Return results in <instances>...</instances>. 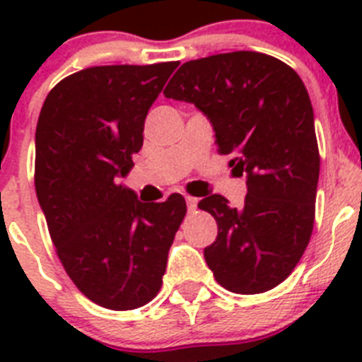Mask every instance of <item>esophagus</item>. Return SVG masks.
Segmentation results:
<instances>
[{
  "label": "esophagus",
  "instance_id": "1",
  "mask_svg": "<svg viewBox=\"0 0 362 362\" xmlns=\"http://www.w3.org/2000/svg\"><path fill=\"white\" fill-rule=\"evenodd\" d=\"M185 199H187V206H188V210H196V206H197V197L185 196Z\"/></svg>",
  "mask_w": 362,
  "mask_h": 362
}]
</instances>
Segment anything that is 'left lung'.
I'll list each match as a JSON object with an SVG mask.
<instances>
[{"mask_svg":"<svg viewBox=\"0 0 362 362\" xmlns=\"http://www.w3.org/2000/svg\"><path fill=\"white\" fill-rule=\"evenodd\" d=\"M163 94L196 105L217 152L246 174L243 209L219 194L197 204L217 221L204 248L214 277L245 296L276 288L305 254L315 219L321 158L305 83L277 57L238 50L183 63Z\"/></svg>","mask_w":362,"mask_h":362,"instance_id":"8db88e82","label":"left lung"}]
</instances>
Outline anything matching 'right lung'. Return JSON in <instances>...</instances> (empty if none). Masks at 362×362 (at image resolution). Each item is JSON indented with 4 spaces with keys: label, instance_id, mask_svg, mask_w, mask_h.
I'll return each instance as SVG.
<instances>
[{
    "label": "right lung",
    "instance_id": "obj_1",
    "mask_svg": "<svg viewBox=\"0 0 362 362\" xmlns=\"http://www.w3.org/2000/svg\"><path fill=\"white\" fill-rule=\"evenodd\" d=\"M177 65L90 66L62 79L41 107L37 201L65 272L103 308L134 310L158 296L187 214L181 194L141 203L117 183L134 166L148 108Z\"/></svg>",
    "mask_w": 362,
    "mask_h": 362
}]
</instances>
